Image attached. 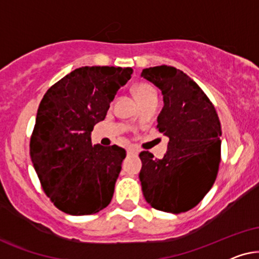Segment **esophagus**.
<instances>
[{
	"instance_id": "34e87169",
	"label": "esophagus",
	"mask_w": 259,
	"mask_h": 259,
	"mask_svg": "<svg viewBox=\"0 0 259 259\" xmlns=\"http://www.w3.org/2000/svg\"><path fill=\"white\" fill-rule=\"evenodd\" d=\"M126 153H127V155H136L137 153H139V150L135 149V148H127Z\"/></svg>"
}]
</instances>
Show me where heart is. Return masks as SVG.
<instances>
[{
    "instance_id": "b5f03b06",
    "label": "heart",
    "mask_w": 259,
    "mask_h": 259,
    "mask_svg": "<svg viewBox=\"0 0 259 259\" xmlns=\"http://www.w3.org/2000/svg\"><path fill=\"white\" fill-rule=\"evenodd\" d=\"M134 92H135L137 101L140 103L147 101V99L151 97H156V92H155L153 86H150L149 84H144V82L137 84L135 89H134Z\"/></svg>"
}]
</instances>
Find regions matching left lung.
I'll list each match as a JSON object with an SVG mask.
<instances>
[{
  "instance_id": "8db88e82",
  "label": "left lung",
  "mask_w": 259,
  "mask_h": 259,
  "mask_svg": "<svg viewBox=\"0 0 259 259\" xmlns=\"http://www.w3.org/2000/svg\"><path fill=\"white\" fill-rule=\"evenodd\" d=\"M141 77L163 95L156 127L169 139L161 160L149 151L140 154L144 199L158 211L187 212L204 199L217 179L222 146L219 117L205 92L178 68H144Z\"/></svg>"
}]
</instances>
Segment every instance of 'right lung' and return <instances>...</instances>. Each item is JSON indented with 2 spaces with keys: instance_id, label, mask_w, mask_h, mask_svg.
Masks as SVG:
<instances>
[{
  "instance_id": "obj_1",
  "label": "right lung",
  "mask_w": 259,
  "mask_h": 259,
  "mask_svg": "<svg viewBox=\"0 0 259 259\" xmlns=\"http://www.w3.org/2000/svg\"><path fill=\"white\" fill-rule=\"evenodd\" d=\"M132 74L130 67L75 68L40 103L30 157L44 192L67 214H95L111 201L125 150L116 144L92 147L91 132Z\"/></svg>"
}]
</instances>
